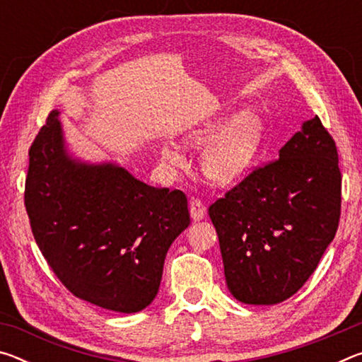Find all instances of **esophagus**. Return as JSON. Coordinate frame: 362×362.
Here are the masks:
<instances>
[{"label":"esophagus","mask_w":362,"mask_h":362,"mask_svg":"<svg viewBox=\"0 0 362 362\" xmlns=\"http://www.w3.org/2000/svg\"><path fill=\"white\" fill-rule=\"evenodd\" d=\"M189 216H192L193 220L204 218V216H206V207H204L203 203H201L199 199L193 198L192 201H189Z\"/></svg>","instance_id":"obj_1"}]
</instances>
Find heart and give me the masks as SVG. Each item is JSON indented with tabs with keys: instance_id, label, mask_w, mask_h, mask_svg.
Listing matches in <instances>:
<instances>
[{
	"instance_id": "heart-1",
	"label": "heart",
	"mask_w": 362,
	"mask_h": 362,
	"mask_svg": "<svg viewBox=\"0 0 362 362\" xmlns=\"http://www.w3.org/2000/svg\"><path fill=\"white\" fill-rule=\"evenodd\" d=\"M227 132L225 133L224 131ZM262 121L254 113H244L228 127V119L222 118L189 136L187 145L204 148L216 141L203 156V173L217 185H230L247 173L252 166L262 142ZM163 159L169 164L179 163V155L164 146Z\"/></svg>"
}]
</instances>
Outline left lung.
Here are the masks:
<instances>
[{
	"label": "left lung",
	"mask_w": 362,
	"mask_h": 362,
	"mask_svg": "<svg viewBox=\"0 0 362 362\" xmlns=\"http://www.w3.org/2000/svg\"><path fill=\"white\" fill-rule=\"evenodd\" d=\"M340 207L335 140L315 116L279 158L254 168L209 206L235 298L274 305L292 297L334 240Z\"/></svg>",
	"instance_id": "left-lung-1"
}]
</instances>
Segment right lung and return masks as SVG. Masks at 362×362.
<instances>
[{
  "label": "right lung",
  "instance_id": "right-lung-1",
  "mask_svg": "<svg viewBox=\"0 0 362 362\" xmlns=\"http://www.w3.org/2000/svg\"><path fill=\"white\" fill-rule=\"evenodd\" d=\"M25 209L42 257L73 296L137 313L156 297L170 244L189 225L187 196L126 169L66 156L57 112L28 150Z\"/></svg>",
  "mask_w": 362,
  "mask_h": 362
}]
</instances>
